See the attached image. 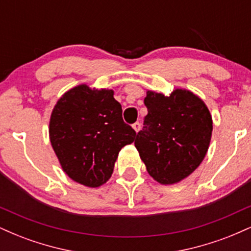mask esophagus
Masks as SVG:
<instances>
[{
	"instance_id": "esophagus-1",
	"label": "esophagus",
	"mask_w": 251,
	"mask_h": 251,
	"mask_svg": "<svg viewBox=\"0 0 251 251\" xmlns=\"http://www.w3.org/2000/svg\"><path fill=\"white\" fill-rule=\"evenodd\" d=\"M132 127H133V129L135 132H139V129H140V127H142V125H140V123H134L133 125H132Z\"/></svg>"
}]
</instances>
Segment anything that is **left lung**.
<instances>
[{"instance_id":"obj_1","label":"left lung","mask_w":251,"mask_h":251,"mask_svg":"<svg viewBox=\"0 0 251 251\" xmlns=\"http://www.w3.org/2000/svg\"><path fill=\"white\" fill-rule=\"evenodd\" d=\"M148 116L134 145L149 175L158 183L175 184L191 175L208 152L212 118L200 97L175 89L169 97L148 91Z\"/></svg>"}]
</instances>
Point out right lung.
Listing matches in <instances>:
<instances>
[{
    "instance_id": "add662e5",
    "label": "right lung",
    "mask_w": 251,
    "mask_h": 251,
    "mask_svg": "<svg viewBox=\"0 0 251 251\" xmlns=\"http://www.w3.org/2000/svg\"><path fill=\"white\" fill-rule=\"evenodd\" d=\"M134 137L112 89L79 85L66 92L51 112L50 139L61 168L89 188L109 179L119 151Z\"/></svg>"
}]
</instances>
